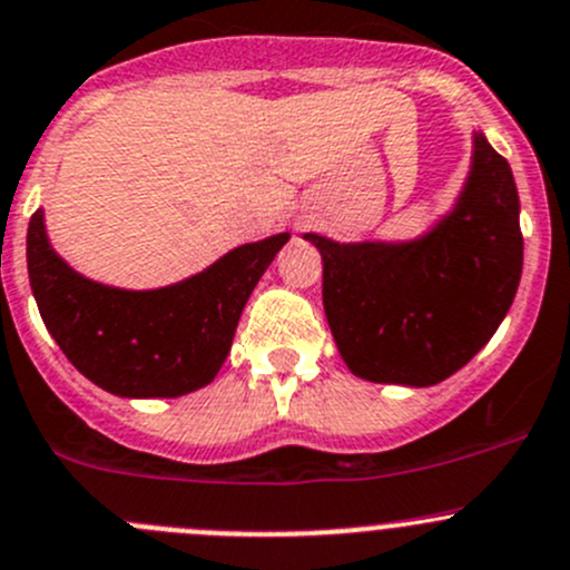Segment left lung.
Returning <instances> with one entry per match:
<instances>
[{
  "label": "left lung",
  "instance_id": "left-lung-1",
  "mask_svg": "<svg viewBox=\"0 0 570 570\" xmlns=\"http://www.w3.org/2000/svg\"><path fill=\"white\" fill-rule=\"evenodd\" d=\"M515 178L484 132L454 208L409 242H334L323 306L347 370L375 384L432 386L465 367L515 301L523 269Z\"/></svg>",
  "mask_w": 570,
  "mask_h": 570
}]
</instances>
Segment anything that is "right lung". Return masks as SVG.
<instances>
[{"label":"right lung","mask_w":570,"mask_h":570,"mask_svg":"<svg viewBox=\"0 0 570 570\" xmlns=\"http://www.w3.org/2000/svg\"><path fill=\"white\" fill-rule=\"evenodd\" d=\"M289 234L234 247L161 289H119L71 269L52 250L38 208L27 228V273L43 325L71 364L119 397H178L212 384L242 308Z\"/></svg>","instance_id":"1"}]
</instances>
